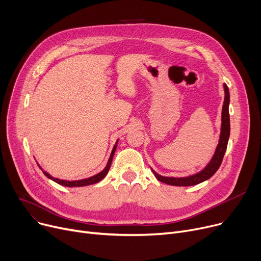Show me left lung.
Returning <instances> with one entry per match:
<instances>
[{
    "mask_svg": "<svg viewBox=\"0 0 261 261\" xmlns=\"http://www.w3.org/2000/svg\"><path fill=\"white\" fill-rule=\"evenodd\" d=\"M224 89V101L222 107V114H221V131H220V138H219V143L217 145V148L215 150V153L210 161V163L205 166L201 171L198 173H195L189 176H183V177H172V176H163L159 173H156L152 168V172L155 175L156 179L168 185L172 186H193L200 184L204 181L208 180L212 177L216 171L220 167L224 153L226 151V147L229 139L230 133V125H229V113H228V106H229V91L225 84H223Z\"/></svg>",
    "mask_w": 261,
    "mask_h": 261,
    "instance_id": "1",
    "label": "left lung"
}]
</instances>
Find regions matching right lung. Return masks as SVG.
Returning a JSON list of instances; mask_svg holds the SVG:
<instances>
[{"label": "right lung", "instance_id": "add662e5", "mask_svg": "<svg viewBox=\"0 0 261 261\" xmlns=\"http://www.w3.org/2000/svg\"><path fill=\"white\" fill-rule=\"evenodd\" d=\"M117 143H118V140L116 141V143H115V145H114V147H113V149H112V152H111V154H110V158H109V160H108V163H107L106 167H105L99 173L95 174V175H93V176H90V177H87V179L77 180V181L60 180V179H57V177L51 176L48 172L44 171L42 168H41V166H39V164H38V166L40 167L41 170L43 171V173H44V175H45L46 177H48L49 180H51V181H54V182L58 183L59 185H62V186H65V187H81V186L92 185V184H95V183H98L99 181H101V180L103 179V177L107 175V173H108L110 167H111L112 160H113V156H114V153H115V150H116V148H117Z\"/></svg>", "mask_w": 261, "mask_h": 261}]
</instances>
